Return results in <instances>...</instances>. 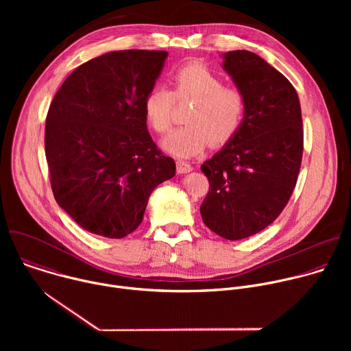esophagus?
Segmentation results:
<instances>
[{"label": "esophagus", "mask_w": 351, "mask_h": 351, "mask_svg": "<svg viewBox=\"0 0 351 351\" xmlns=\"http://www.w3.org/2000/svg\"><path fill=\"white\" fill-rule=\"evenodd\" d=\"M176 171L178 173H189L193 171V167L184 161H176Z\"/></svg>", "instance_id": "esophagus-1"}]
</instances>
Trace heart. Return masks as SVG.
<instances>
[{"mask_svg": "<svg viewBox=\"0 0 351 351\" xmlns=\"http://www.w3.org/2000/svg\"><path fill=\"white\" fill-rule=\"evenodd\" d=\"M172 91L157 86L143 99V115L148 126L165 133L172 126L175 99H193L186 115V126L171 132L161 145L176 158H191L206 147L228 143L240 129L245 98L239 88L226 87L219 76L202 64L179 68L171 79Z\"/></svg>", "mask_w": 351, "mask_h": 351, "instance_id": "obj_1", "label": "heart"}]
</instances>
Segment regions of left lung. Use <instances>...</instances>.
Wrapping results in <instances>:
<instances>
[{
  "label": "left lung",
  "instance_id": "1",
  "mask_svg": "<svg viewBox=\"0 0 351 351\" xmlns=\"http://www.w3.org/2000/svg\"><path fill=\"white\" fill-rule=\"evenodd\" d=\"M223 71L245 98L237 133L202 165L210 190L204 223L228 240L253 236L286 207L303 157V121L291 83L260 56L222 54Z\"/></svg>",
  "mask_w": 351,
  "mask_h": 351
}]
</instances>
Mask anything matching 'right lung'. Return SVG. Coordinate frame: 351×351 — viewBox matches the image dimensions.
Returning a JSON list of instances; mask_svg holds the SVG:
<instances>
[{"mask_svg":"<svg viewBox=\"0 0 351 351\" xmlns=\"http://www.w3.org/2000/svg\"><path fill=\"white\" fill-rule=\"evenodd\" d=\"M167 51H111L76 68L45 119V157L58 206L84 230L122 239L176 165L147 130L143 99Z\"/></svg>","mask_w":351,"mask_h":351,"instance_id":"add662e5","label":"right lung"}]
</instances>
